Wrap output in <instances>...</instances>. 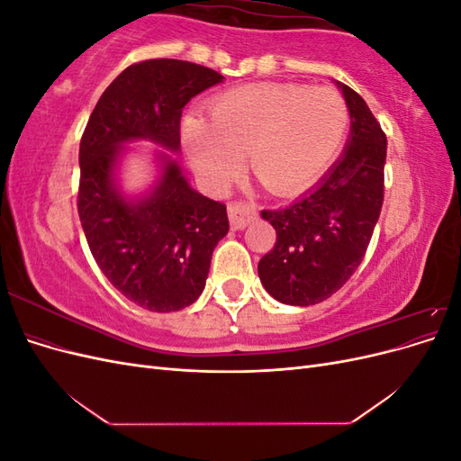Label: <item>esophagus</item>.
<instances>
[{
	"label": "esophagus",
	"mask_w": 461,
	"mask_h": 461,
	"mask_svg": "<svg viewBox=\"0 0 461 461\" xmlns=\"http://www.w3.org/2000/svg\"><path fill=\"white\" fill-rule=\"evenodd\" d=\"M229 221H230V227L234 230H242L246 229L249 222H252L256 219V212L254 209L246 207L244 203H230L229 205Z\"/></svg>",
	"instance_id": "esophagus-1"
}]
</instances>
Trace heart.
<instances>
[{
	"instance_id": "heart-1",
	"label": "heart",
	"mask_w": 461,
	"mask_h": 461,
	"mask_svg": "<svg viewBox=\"0 0 461 461\" xmlns=\"http://www.w3.org/2000/svg\"><path fill=\"white\" fill-rule=\"evenodd\" d=\"M209 115L192 113L183 122L192 169L207 186L222 188L248 151L259 183L278 196L298 194L325 173L350 122L337 90L281 82L221 94Z\"/></svg>"
}]
</instances>
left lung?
<instances>
[{
	"instance_id": "1",
	"label": "left lung",
	"mask_w": 461,
	"mask_h": 461,
	"mask_svg": "<svg viewBox=\"0 0 461 461\" xmlns=\"http://www.w3.org/2000/svg\"><path fill=\"white\" fill-rule=\"evenodd\" d=\"M337 86L350 113L342 156L302 198L261 212L276 242L258 265L259 281L276 302L302 308L330 298L354 275L383 207L386 136L364 97Z\"/></svg>"
}]
</instances>
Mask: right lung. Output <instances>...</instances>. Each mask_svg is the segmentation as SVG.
Listing matches in <instances>:
<instances>
[{
    "label": "right lung",
    "mask_w": 461,
    "mask_h": 461,
    "mask_svg": "<svg viewBox=\"0 0 461 461\" xmlns=\"http://www.w3.org/2000/svg\"><path fill=\"white\" fill-rule=\"evenodd\" d=\"M225 77L196 63L149 59L124 68L95 104L82 134L78 217L107 281L144 310H185L205 288L213 249L229 232L227 207L196 192L173 153L194 95ZM151 141L157 175L142 192L122 188L127 143Z\"/></svg>",
    "instance_id": "add662e5"
}]
</instances>
